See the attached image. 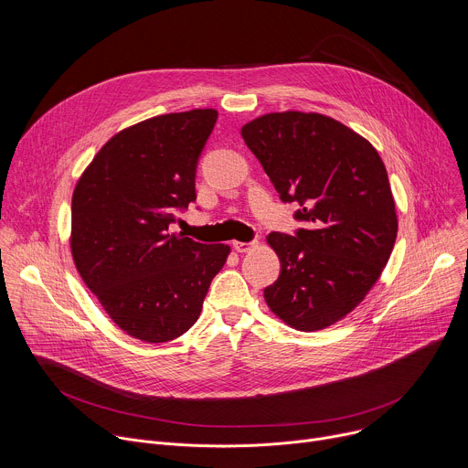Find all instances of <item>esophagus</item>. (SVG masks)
Instances as JSON below:
<instances>
[{
    "label": "esophagus",
    "instance_id": "esophagus-1",
    "mask_svg": "<svg viewBox=\"0 0 468 468\" xmlns=\"http://www.w3.org/2000/svg\"><path fill=\"white\" fill-rule=\"evenodd\" d=\"M251 248H255V242H240V240H235V242H233V250H235L237 253H246V251H250Z\"/></svg>",
    "mask_w": 468,
    "mask_h": 468
}]
</instances>
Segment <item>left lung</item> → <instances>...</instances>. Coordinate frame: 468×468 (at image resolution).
Returning a JSON list of instances; mask_svg holds the SVG:
<instances>
[{
	"label": "left lung",
	"instance_id": "left-lung-1",
	"mask_svg": "<svg viewBox=\"0 0 468 468\" xmlns=\"http://www.w3.org/2000/svg\"><path fill=\"white\" fill-rule=\"evenodd\" d=\"M240 133L306 224L268 235L281 273L266 304L297 331L325 329L362 303L391 255L399 222L386 167L367 139L322 113H266Z\"/></svg>",
	"mask_w": 468,
	"mask_h": 468
}]
</instances>
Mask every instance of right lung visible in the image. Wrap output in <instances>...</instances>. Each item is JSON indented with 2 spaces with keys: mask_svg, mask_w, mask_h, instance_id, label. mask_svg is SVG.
Wrapping results in <instances>:
<instances>
[{
  "mask_svg": "<svg viewBox=\"0 0 468 468\" xmlns=\"http://www.w3.org/2000/svg\"><path fill=\"white\" fill-rule=\"evenodd\" d=\"M213 108L165 113L115 133L75 186L71 255L106 314L132 338L171 342L187 333L229 246L171 233L197 200L200 154Z\"/></svg>",
  "mask_w": 468,
  "mask_h": 468,
  "instance_id": "obj_1",
  "label": "right lung"
}]
</instances>
